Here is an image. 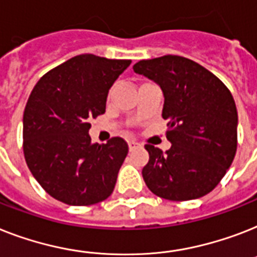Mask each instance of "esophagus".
Instances as JSON below:
<instances>
[{
    "instance_id": "esophagus-1",
    "label": "esophagus",
    "mask_w": 257,
    "mask_h": 257,
    "mask_svg": "<svg viewBox=\"0 0 257 257\" xmlns=\"http://www.w3.org/2000/svg\"><path fill=\"white\" fill-rule=\"evenodd\" d=\"M128 147H129V150H135L140 147V144L136 143V141H133L132 140V141H128Z\"/></svg>"
}]
</instances>
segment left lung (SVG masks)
Masks as SVG:
<instances>
[{
	"mask_svg": "<svg viewBox=\"0 0 257 257\" xmlns=\"http://www.w3.org/2000/svg\"><path fill=\"white\" fill-rule=\"evenodd\" d=\"M133 71L162 89V117L168 120L166 137L172 144L166 153L145 145L147 186L169 201L203 197L220 182L236 153L237 110L232 95L212 72L183 56L140 60Z\"/></svg>",
	"mask_w": 257,
	"mask_h": 257,
	"instance_id": "8db88e82",
	"label": "left lung"
}]
</instances>
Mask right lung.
Masks as SVG:
<instances>
[{
	"label": "right lung",
	"instance_id": "obj_1",
	"mask_svg": "<svg viewBox=\"0 0 257 257\" xmlns=\"http://www.w3.org/2000/svg\"><path fill=\"white\" fill-rule=\"evenodd\" d=\"M132 60L74 56L43 75L24 112V153L31 174L51 197L89 206L109 197L128 144H92L89 118L105 112L107 96Z\"/></svg>",
	"mask_w": 257,
	"mask_h": 257
}]
</instances>
